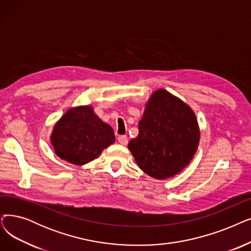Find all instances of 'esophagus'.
<instances>
[{
	"mask_svg": "<svg viewBox=\"0 0 251 251\" xmlns=\"http://www.w3.org/2000/svg\"><path fill=\"white\" fill-rule=\"evenodd\" d=\"M118 141H119V144H121L122 146H126L128 144V138L126 135H120L118 137Z\"/></svg>",
	"mask_w": 251,
	"mask_h": 251,
	"instance_id": "obj_1",
	"label": "esophagus"
}]
</instances>
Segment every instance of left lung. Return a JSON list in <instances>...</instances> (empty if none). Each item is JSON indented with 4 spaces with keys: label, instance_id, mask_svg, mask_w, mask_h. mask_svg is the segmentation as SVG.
<instances>
[{
    "label": "left lung",
    "instance_id": "1",
    "mask_svg": "<svg viewBox=\"0 0 251 251\" xmlns=\"http://www.w3.org/2000/svg\"><path fill=\"white\" fill-rule=\"evenodd\" d=\"M138 136L129 141L138 167L151 177H173L197 151L200 128L192 107L165 89L152 92L138 122Z\"/></svg>",
    "mask_w": 251,
    "mask_h": 251
}]
</instances>
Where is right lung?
Masks as SVG:
<instances>
[{
  "instance_id": "right-lung-1",
  "label": "right lung",
  "mask_w": 251,
  "mask_h": 251,
  "mask_svg": "<svg viewBox=\"0 0 251 251\" xmlns=\"http://www.w3.org/2000/svg\"><path fill=\"white\" fill-rule=\"evenodd\" d=\"M55 154L74 165H85L115 143L113 128L94 113L91 104L69 108L50 135Z\"/></svg>"
}]
</instances>
